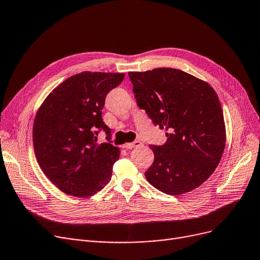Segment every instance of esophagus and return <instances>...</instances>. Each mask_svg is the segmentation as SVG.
Instances as JSON below:
<instances>
[{"label": "esophagus", "mask_w": 260, "mask_h": 260, "mask_svg": "<svg viewBox=\"0 0 260 260\" xmlns=\"http://www.w3.org/2000/svg\"><path fill=\"white\" fill-rule=\"evenodd\" d=\"M142 145V143L140 141H134V142H129V143H125L123 145V148L125 149H134V148H137V146Z\"/></svg>", "instance_id": "1"}]
</instances>
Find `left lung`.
I'll return each mask as SVG.
<instances>
[{
  "label": "left lung",
  "instance_id": "obj_1",
  "mask_svg": "<svg viewBox=\"0 0 260 260\" xmlns=\"http://www.w3.org/2000/svg\"><path fill=\"white\" fill-rule=\"evenodd\" d=\"M137 104L166 128L162 145H150L148 182L170 196L190 192L207 180L225 149L226 131L219 98L200 78L172 68L128 72Z\"/></svg>",
  "mask_w": 260,
  "mask_h": 260
}]
</instances>
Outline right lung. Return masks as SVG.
<instances>
[{"label":"right lung","instance_id":"add662e5","mask_svg":"<svg viewBox=\"0 0 260 260\" xmlns=\"http://www.w3.org/2000/svg\"><path fill=\"white\" fill-rule=\"evenodd\" d=\"M124 73L81 72L67 78L43 101L32 126V143L43 173L62 192L91 197L111 178L120 149L110 143L102 109ZM103 129L107 143L98 144Z\"/></svg>","mask_w":260,"mask_h":260}]
</instances>
